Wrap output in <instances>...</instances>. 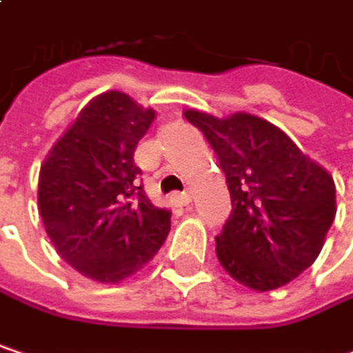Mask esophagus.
<instances>
[{
  "mask_svg": "<svg viewBox=\"0 0 353 353\" xmlns=\"http://www.w3.org/2000/svg\"><path fill=\"white\" fill-rule=\"evenodd\" d=\"M174 202L179 204V206H188L192 202V192H181V194H174Z\"/></svg>",
  "mask_w": 353,
  "mask_h": 353,
  "instance_id": "obj_1",
  "label": "esophagus"
}]
</instances>
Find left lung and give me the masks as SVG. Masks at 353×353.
<instances>
[{
    "label": "left lung",
    "mask_w": 353,
    "mask_h": 353,
    "mask_svg": "<svg viewBox=\"0 0 353 353\" xmlns=\"http://www.w3.org/2000/svg\"><path fill=\"white\" fill-rule=\"evenodd\" d=\"M214 149L231 192L216 257L231 278L265 292L301 276L335 219V183L278 126L237 112L214 118L185 110Z\"/></svg>",
    "instance_id": "left-lung-1"
}]
</instances>
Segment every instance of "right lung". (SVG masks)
<instances>
[{"label":"right lung","instance_id":"1","mask_svg":"<svg viewBox=\"0 0 353 353\" xmlns=\"http://www.w3.org/2000/svg\"><path fill=\"white\" fill-rule=\"evenodd\" d=\"M155 120L122 92L94 98L57 141L38 177V210L57 253L79 274L120 282L163 245L172 212L153 206L134 149Z\"/></svg>","mask_w":353,"mask_h":353}]
</instances>
